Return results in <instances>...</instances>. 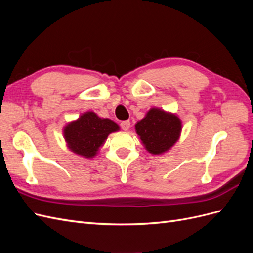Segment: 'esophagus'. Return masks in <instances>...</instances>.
<instances>
[{"label": "esophagus", "instance_id": "esophagus-1", "mask_svg": "<svg viewBox=\"0 0 253 253\" xmlns=\"http://www.w3.org/2000/svg\"><path fill=\"white\" fill-rule=\"evenodd\" d=\"M120 126H121L122 129H124V131H127V129L129 128V126H131V122H129L128 120L121 121L120 122Z\"/></svg>", "mask_w": 253, "mask_h": 253}]
</instances>
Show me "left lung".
<instances>
[{
	"label": "left lung",
	"instance_id": "1",
	"mask_svg": "<svg viewBox=\"0 0 253 253\" xmlns=\"http://www.w3.org/2000/svg\"><path fill=\"white\" fill-rule=\"evenodd\" d=\"M136 133L151 154L159 155L169 151L178 140L181 121L172 113L153 108L135 125Z\"/></svg>",
	"mask_w": 253,
	"mask_h": 253
}]
</instances>
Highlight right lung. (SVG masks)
I'll list each match as a JSON object with an SVG mask.
<instances>
[{"label":"right lung","instance_id":"right-lung-1","mask_svg":"<svg viewBox=\"0 0 253 253\" xmlns=\"http://www.w3.org/2000/svg\"><path fill=\"white\" fill-rule=\"evenodd\" d=\"M119 131V126L111 119L100 118L94 112H86L63 129L67 147L75 154L93 158L108 136Z\"/></svg>","mask_w":253,"mask_h":253}]
</instances>
